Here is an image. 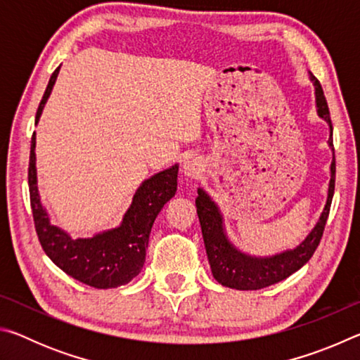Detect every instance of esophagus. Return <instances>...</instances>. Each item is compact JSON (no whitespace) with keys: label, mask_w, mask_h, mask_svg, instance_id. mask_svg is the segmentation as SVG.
I'll return each instance as SVG.
<instances>
[{"label":"esophagus","mask_w":360,"mask_h":360,"mask_svg":"<svg viewBox=\"0 0 360 360\" xmlns=\"http://www.w3.org/2000/svg\"><path fill=\"white\" fill-rule=\"evenodd\" d=\"M203 169H205V163L200 160L198 157L187 158L184 165H182V172H184L187 178H192V179H197Z\"/></svg>","instance_id":"34e87169"}]
</instances>
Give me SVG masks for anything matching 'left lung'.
Masks as SVG:
<instances>
[{
    "label": "left lung",
    "instance_id": "1",
    "mask_svg": "<svg viewBox=\"0 0 360 360\" xmlns=\"http://www.w3.org/2000/svg\"><path fill=\"white\" fill-rule=\"evenodd\" d=\"M311 81L316 87V106H318L319 117L327 120L330 127V138L328 146L333 150V127L330 120V112L326 101L324 92L318 79L313 75ZM335 191V155L330 165V182H328L327 203L322 210L318 224L309 231V235L300 245L292 251H284L281 254L271 255V257H251V255L243 254L229 241L227 235L224 231L222 216L219 212L216 203L210 198V195L202 188H198V197L195 198L197 206V214L202 225L203 241L208 254V260L211 265L212 276L217 283H221L225 288L238 289V290H257L268 288V285L283 281L292 273L307 264L313 257L319 241L324 233V227L330 212V205Z\"/></svg>",
    "mask_w": 360,
    "mask_h": 360
}]
</instances>
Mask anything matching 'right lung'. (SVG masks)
Listing matches in <instances>:
<instances>
[{"label":"right lung","mask_w":360,"mask_h":360,"mask_svg":"<svg viewBox=\"0 0 360 360\" xmlns=\"http://www.w3.org/2000/svg\"><path fill=\"white\" fill-rule=\"evenodd\" d=\"M60 66L52 72L47 89L36 111L38 124ZM36 136H32L28 165L30 203H32L34 229L44 252L53 264L77 281L96 289H111L124 285L135 278L146 262V249L149 245L152 224L168 200H172L178 187V169L174 165L146 179L133 197L117 229L103 231L94 238L72 240L66 231L49 222L42 208L38 186H36Z\"/></svg>","instance_id":"obj_1"}]
</instances>
